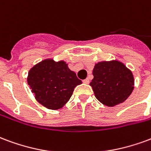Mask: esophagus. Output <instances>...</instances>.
<instances>
[{"mask_svg": "<svg viewBox=\"0 0 151 151\" xmlns=\"http://www.w3.org/2000/svg\"><path fill=\"white\" fill-rule=\"evenodd\" d=\"M83 83H84V84H89V83H90V80L88 78L85 79V80H83Z\"/></svg>", "mask_w": 151, "mask_h": 151, "instance_id": "esophagus-1", "label": "esophagus"}]
</instances>
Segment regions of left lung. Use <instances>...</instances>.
Here are the masks:
<instances>
[{
	"label": "left lung",
	"instance_id": "left-lung-1",
	"mask_svg": "<svg viewBox=\"0 0 151 151\" xmlns=\"http://www.w3.org/2000/svg\"><path fill=\"white\" fill-rule=\"evenodd\" d=\"M92 86L96 98L107 106L122 103L134 90V76L127 66L118 61H101L93 70Z\"/></svg>",
	"mask_w": 151,
	"mask_h": 151
}]
</instances>
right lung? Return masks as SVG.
Returning a JSON list of instances; mask_svg holds the SVG:
<instances>
[{"label":"right lung","instance_id":"add662e5","mask_svg":"<svg viewBox=\"0 0 151 151\" xmlns=\"http://www.w3.org/2000/svg\"><path fill=\"white\" fill-rule=\"evenodd\" d=\"M27 81L36 100L54 110L64 106L74 88L82 82L64 61L56 62L53 59H46L34 65L29 72Z\"/></svg>","mask_w":151,"mask_h":151}]
</instances>
